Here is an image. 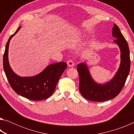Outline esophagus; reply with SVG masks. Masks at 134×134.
<instances>
[{
  "label": "esophagus",
  "instance_id": "obj_1",
  "mask_svg": "<svg viewBox=\"0 0 134 134\" xmlns=\"http://www.w3.org/2000/svg\"><path fill=\"white\" fill-rule=\"evenodd\" d=\"M67 65L68 66L70 67H72L74 65V63L73 62V61L71 60H70L67 62Z\"/></svg>",
  "mask_w": 134,
  "mask_h": 134
}]
</instances>
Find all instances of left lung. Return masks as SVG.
<instances>
[{"label": "left lung", "mask_w": 134, "mask_h": 134, "mask_svg": "<svg viewBox=\"0 0 134 134\" xmlns=\"http://www.w3.org/2000/svg\"><path fill=\"white\" fill-rule=\"evenodd\" d=\"M112 36L113 42L121 51V64L112 80L105 84H98L92 79L85 63H79L77 70L79 74V90L85 99L94 102H103L115 98L123 89L130 70V49L128 42L122 34L119 27L114 24Z\"/></svg>", "instance_id": "8db88e82"}]
</instances>
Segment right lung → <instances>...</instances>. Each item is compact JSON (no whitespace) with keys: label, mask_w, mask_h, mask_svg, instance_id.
<instances>
[{"label":"right lung","mask_w":134,"mask_h":134,"mask_svg":"<svg viewBox=\"0 0 134 134\" xmlns=\"http://www.w3.org/2000/svg\"><path fill=\"white\" fill-rule=\"evenodd\" d=\"M19 26L9 38L3 54V69L12 89L20 96L31 100H41L50 97L64 70L67 63L60 62L50 64L37 75L32 77H21L11 69L8 60V50L12 38L21 29Z\"/></svg>","instance_id":"1"}]
</instances>
